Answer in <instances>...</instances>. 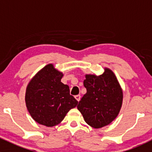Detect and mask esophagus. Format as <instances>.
Segmentation results:
<instances>
[{
  "mask_svg": "<svg viewBox=\"0 0 152 152\" xmlns=\"http://www.w3.org/2000/svg\"><path fill=\"white\" fill-rule=\"evenodd\" d=\"M75 99H76V100L78 101V102H79V101H80V99H81V96H80V95H77V96H75Z\"/></svg>",
  "mask_w": 152,
  "mask_h": 152,
  "instance_id": "1",
  "label": "esophagus"
}]
</instances>
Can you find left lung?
Listing matches in <instances>:
<instances>
[{
    "instance_id": "obj_1",
    "label": "left lung",
    "mask_w": 152,
    "mask_h": 152,
    "mask_svg": "<svg viewBox=\"0 0 152 152\" xmlns=\"http://www.w3.org/2000/svg\"><path fill=\"white\" fill-rule=\"evenodd\" d=\"M87 89L77 109L85 122L95 129L109 125L118 115L123 104L124 93L114 72L104 67L102 75L85 74Z\"/></svg>"
}]
</instances>
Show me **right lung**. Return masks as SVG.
Instances as JSON below:
<instances>
[{
    "instance_id": "add662e5",
    "label": "right lung",
    "mask_w": 152,
    "mask_h": 152,
    "mask_svg": "<svg viewBox=\"0 0 152 152\" xmlns=\"http://www.w3.org/2000/svg\"><path fill=\"white\" fill-rule=\"evenodd\" d=\"M62 72L50 63L29 81L25 102L29 114L39 124L48 127L58 125L78 102L70 95V89L61 79Z\"/></svg>"
}]
</instances>
